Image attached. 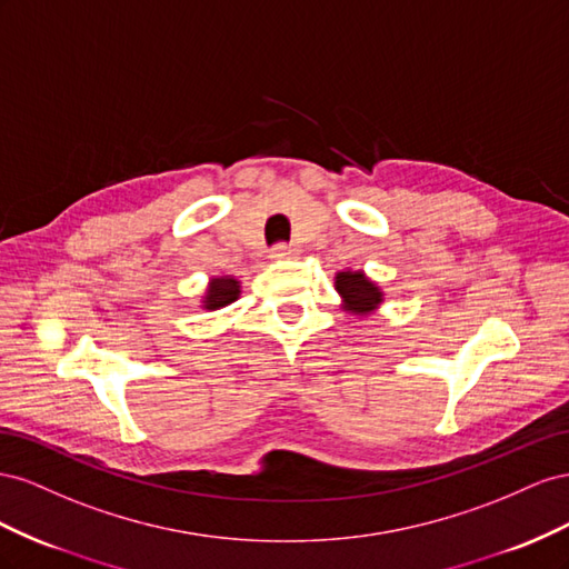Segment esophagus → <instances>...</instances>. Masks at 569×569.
I'll return each instance as SVG.
<instances>
[{
	"instance_id": "34e87169",
	"label": "esophagus",
	"mask_w": 569,
	"mask_h": 569,
	"mask_svg": "<svg viewBox=\"0 0 569 569\" xmlns=\"http://www.w3.org/2000/svg\"><path fill=\"white\" fill-rule=\"evenodd\" d=\"M298 248L296 246H288V242H276L271 248V257L273 259H290V257H298Z\"/></svg>"
}]
</instances>
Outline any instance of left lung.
Returning a JSON list of instances; mask_svg holds the SVG:
<instances>
[{"instance_id": "obj_1", "label": "left lung", "mask_w": 569, "mask_h": 569, "mask_svg": "<svg viewBox=\"0 0 569 569\" xmlns=\"http://www.w3.org/2000/svg\"><path fill=\"white\" fill-rule=\"evenodd\" d=\"M336 290L343 298V310L355 315H367L381 305V290L371 283L362 271H338Z\"/></svg>"}]
</instances>
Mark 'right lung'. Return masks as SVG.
Listing matches in <instances>:
<instances>
[{
	"label": "right lung",
	"mask_w": 569,
	"mask_h": 569,
	"mask_svg": "<svg viewBox=\"0 0 569 569\" xmlns=\"http://www.w3.org/2000/svg\"><path fill=\"white\" fill-rule=\"evenodd\" d=\"M240 296V286L231 276H219V279H212L207 288L204 296V310H219V307L231 305Z\"/></svg>",
	"instance_id": "right-lung-1"
}]
</instances>
